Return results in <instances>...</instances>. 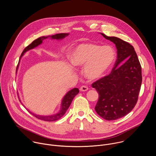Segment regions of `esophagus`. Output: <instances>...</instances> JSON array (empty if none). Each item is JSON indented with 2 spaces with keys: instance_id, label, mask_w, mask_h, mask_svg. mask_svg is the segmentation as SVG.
Instances as JSON below:
<instances>
[{
  "instance_id": "obj_1",
  "label": "esophagus",
  "mask_w": 156,
  "mask_h": 156,
  "mask_svg": "<svg viewBox=\"0 0 156 156\" xmlns=\"http://www.w3.org/2000/svg\"><path fill=\"white\" fill-rule=\"evenodd\" d=\"M80 90L81 91H86L88 90V87H87L86 86H82L80 87Z\"/></svg>"
}]
</instances>
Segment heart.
<instances>
[{
    "mask_svg": "<svg viewBox=\"0 0 156 156\" xmlns=\"http://www.w3.org/2000/svg\"><path fill=\"white\" fill-rule=\"evenodd\" d=\"M69 59L75 67L84 66L86 77L96 80L103 76L112 66L115 52L109 46H101L96 43L84 42L70 50Z\"/></svg>",
    "mask_w": 156,
    "mask_h": 156,
    "instance_id": "obj_1",
    "label": "heart"
}]
</instances>
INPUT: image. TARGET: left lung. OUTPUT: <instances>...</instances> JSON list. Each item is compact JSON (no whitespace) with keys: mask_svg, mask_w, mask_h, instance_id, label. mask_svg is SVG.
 Returning a JSON list of instances; mask_svg holds the SVG:
<instances>
[{"mask_svg":"<svg viewBox=\"0 0 156 156\" xmlns=\"http://www.w3.org/2000/svg\"><path fill=\"white\" fill-rule=\"evenodd\" d=\"M101 34L115 44L117 58L111 73L92 84L99 94L95 110L102 118L115 120L129 114L136 104L142 83L141 66L130 44Z\"/></svg>","mask_w":156,"mask_h":156,"instance_id":"left-lung-1","label":"left lung"}]
</instances>
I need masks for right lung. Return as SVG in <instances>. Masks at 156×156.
Instances as JSON below:
<instances>
[{
  "label": "right lung",
  "instance_id": "obj_1",
  "mask_svg": "<svg viewBox=\"0 0 156 156\" xmlns=\"http://www.w3.org/2000/svg\"><path fill=\"white\" fill-rule=\"evenodd\" d=\"M69 33H60V34H57L55 35H52V36H42L40 37L37 39H36V40L33 41L29 46H28L23 51V52L21 53V55L20 56V58H21V57L23 55V54L28 51L30 49H33L34 48L38 46L39 45H40L41 44H42V41L44 39H46L49 37L52 39H62L64 37H65L66 36H69ZM18 65H19V63L17 65V68L16 70L18 68ZM79 93V90L78 88H73L72 89V90L69 91L67 93H66L65 96L63 97L62 101V104H61V108L59 110V112L55 114V115H48V116H43V115H36L35 114H33L32 112H31L30 111H29L28 110V112L32 114L33 115H34L35 117H36L38 119H40L41 120H44V121H47V122H53V121H55L57 120L58 119H60L62 117H63V115H64V114H65V112H66V110L69 108L73 98H75V96L76 95H77ZM23 105V104H22ZM24 106V105H23Z\"/></svg>",
  "mask_w": 156,
  "mask_h": 156
}]
</instances>
